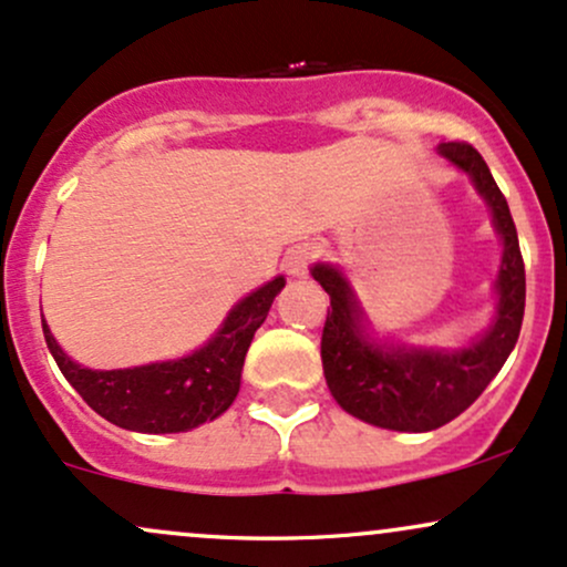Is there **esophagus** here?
<instances>
[{
    "instance_id": "1",
    "label": "esophagus",
    "mask_w": 567,
    "mask_h": 567,
    "mask_svg": "<svg viewBox=\"0 0 567 567\" xmlns=\"http://www.w3.org/2000/svg\"><path fill=\"white\" fill-rule=\"evenodd\" d=\"M315 256H317V247L315 245H296V247H290V250L285 252V271H288L290 277H306L311 258H315Z\"/></svg>"
}]
</instances>
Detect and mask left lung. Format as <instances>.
Listing matches in <instances>:
<instances>
[{
    "instance_id": "8db88e82",
    "label": "left lung",
    "mask_w": 567,
    "mask_h": 567,
    "mask_svg": "<svg viewBox=\"0 0 567 567\" xmlns=\"http://www.w3.org/2000/svg\"><path fill=\"white\" fill-rule=\"evenodd\" d=\"M437 152L470 175L504 245L493 285L496 315L483 336L458 349L386 341L370 330L343 271L333 264L311 266V277L330 296L322 330V370L330 394L354 419L394 432H432L464 413L504 368L525 315V264L506 197L470 143H440Z\"/></svg>"
}]
</instances>
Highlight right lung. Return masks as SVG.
<instances>
[{"label": "right lung", "instance_id": "1", "mask_svg": "<svg viewBox=\"0 0 567 567\" xmlns=\"http://www.w3.org/2000/svg\"><path fill=\"white\" fill-rule=\"evenodd\" d=\"M282 288L285 277L279 275L234 303L218 333L205 347L178 360L141 368L90 370L58 347L44 320L42 330L61 373L97 415L130 432H188L229 410L239 392L252 336L264 324Z\"/></svg>", "mask_w": 567, "mask_h": 567}]
</instances>
